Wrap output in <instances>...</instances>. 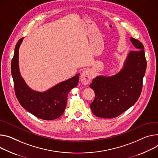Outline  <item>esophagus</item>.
I'll use <instances>...</instances> for the list:
<instances>
[{
    "label": "esophagus",
    "mask_w": 158,
    "mask_h": 158,
    "mask_svg": "<svg viewBox=\"0 0 158 158\" xmlns=\"http://www.w3.org/2000/svg\"><path fill=\"white\" fill-rule=\"evenodd\" d=\"M91 77H92V74L90 70H85L81 74V81L84 85L88 84L91 81Z\"/></svg>",
    "instance_id": "34e87169"
}]
</instances>
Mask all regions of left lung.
I'll return each instance as SVG.
<instances>
[{"mask_svg": "<svg viewBox=\"0 0 158 158\" xmlns=\"http://www.w3.org/2000/svg\"><path fill=\"white\" fill-rule=\"evenodd\" d=\"M135 50L128 53L120 72L111 76H98L89 87L95 93L90 104L92 112L98 117H117L133 106L139 99L147 62L142 43L131 37Z\"/></svg>", "mask_w": 158, "mask_h": 158, "instance_id": "obj_1", "label": "left lung"}]
</instances>
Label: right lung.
I'll use <instances>...</instances> for the list:
<instances>
[{
	"mask_svg": "<svg viewBox=\"0 0 158 158\" xmlns=\"http://www.w3.org/2000/svg\"><path fill=\"white\" fill-rule=\"evenodd\" d=\"M23 39L21 38L17 43L11 62V73L17 99L25 110L39 118L46 120L58 118L65 111L68 93L79 83V73L45 91L32 89L26 83L19 70V50Z\"/></svg>",
	"mask_w": 158,
	"mask_h": 158,
	"instance_id": "add662e5",
	"label": "right lung"
}]
</instances>
